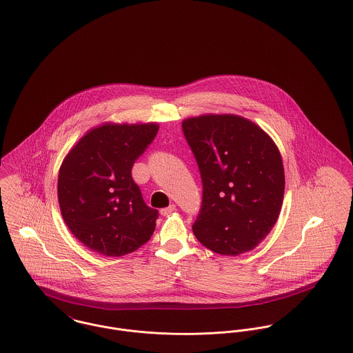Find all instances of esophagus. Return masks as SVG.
I'll list each match as a JSON object with an SVG mask.
<instances>
[{
  "instance_id": "34e87169",
  "label": "esophagus",
  "mask_w": 353,
  "mask_h": 353,
  "mask_svg": "<svg viewBox=\"0 0 353 353\" xmlns=\"http://www.w3.org/2000/svg\"><path fill=\"white\" fill-rule=\"evenodd\" d=\"M176 210V208H175V205L174 203H171L170 206H167V208H163L161 210V216H168V214H171L172 212H175Z\"/></svg>"
}]
</instances>
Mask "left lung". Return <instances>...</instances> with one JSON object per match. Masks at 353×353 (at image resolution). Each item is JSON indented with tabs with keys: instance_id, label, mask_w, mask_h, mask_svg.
I'll use <instances>...</instances> for the list:
<instances>
[{
	"instance_id": "obj_1",
	"label": "left lung",
	"mask_w": 353,
	"mask_h": 353,
	"mask_svg": "<svg viewBox=\"0 0 353 353\" xmlns=\"http://www.w3.org/2000/svg\"><path fill=\"white\" fill-rule=\"evenodd\" d=\"M202 179V205L192 225L216 254L254 250L278 221L285 170L274 140L236 114H203L182 123Z\"/></svg>"
}]
</instances>
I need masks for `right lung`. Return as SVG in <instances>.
<instances>
[{
	"label": "right lung",
	"instance_id": "1",
	"mask_svg": "<svg viewBox=\"0 0 353 353\" xmlns=\"http://www.w3.org/2000/svg\"><path fill=\"white\" fill-rule=\"evenodd\" d=\"M159 125L105 123L70 150L58 176L64 223L89 250L123 256L145 244L159 213L145 205L132 165L152 143Z\"/></svg>",
	"mask_w": 353,
	"mask_h": 353
}]
</instances>
